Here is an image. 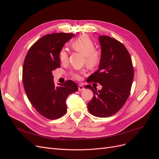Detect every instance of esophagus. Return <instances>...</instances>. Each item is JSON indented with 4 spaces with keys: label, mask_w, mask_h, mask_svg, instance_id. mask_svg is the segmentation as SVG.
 Instances as JSON below:
<instances>
[{
    "label": "esophagus",
    "mask_w": 159,
    "mask_h": 159,
    "mask_svg": "<svg viewBox=\"0 0 159 159\" xmlns=\"http://www.w3.org/2000/svg\"><path fill=\"white\" fill-rule=\"evenodd\" d=\"M78 89H79V91H82V90H84L85 88H84V86H82V85H79Z\"/></svg>",
    "instance_id": "1"
}]
</instances>
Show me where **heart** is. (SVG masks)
I'll use <instances>...</instances> for the list:
<instances>
[{
  "instance_id": "1",
  "label": "heart",
  "mask_w": 159,
  "mask_h": 159,
  "mask_svg": "<svg viewBox=\"0 0 159 159\" xmlns=\"http://www.w3.org/2000/svg\"><path fill=\"white\" fill-rule=\"evenodd\" d=\"M71 48L84 55V62L89 68H94L101 61V53L95 48V44L88 36L82 35L75 39L71 44ZM60 61L65 64L68 62V54L65 49H62L59 53ZM85 74L84 71H72L71 77L76 80H81L82 76Z\"/></svg>"
}]
</instances>
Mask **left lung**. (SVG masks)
Segmentation results:
<instances>
[{"label": "left lung", "mask_w": 159, "mask_h": 159, "mask_svg": "<svg viewBox=\"0 0 159 159\" xmlns=\"http://www.w3.org/2000/svg\"><path fill=\"white\" fill-rule=\"evenodd\" d=\"M101 58L98 70L88 82H98L102 88L86 85L93 97L88 103L89 112L97 117H107L119 111L130 94L134 71L130 55L123 44L109 36L101 35Z\"/></svg>", "instance_id": "8db88e82"}]
</instances>
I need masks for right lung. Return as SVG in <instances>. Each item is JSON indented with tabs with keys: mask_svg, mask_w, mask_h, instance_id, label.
<instances>
[{
	"mask_svg": "<svg viewBox=\"0 0 159 159\" xmlns=\"http://www.w3.org/2000/svg\"><path fill=\"white\" fill-rule=\"evenodd\" d=\"M75 35L58 33L48 34L33 44L25 57L22 80L29 101L44 117L54 120L67 111L66 100L78 91L71 80L55 86L52 71L61 67L59 53L64 44Z\"/></svg>",
	"mask_w": 159,
	"mask_h": 159,
	"instance_id": "add662e5",
	"label": "right lung"
}]
</instances>
